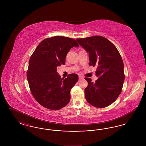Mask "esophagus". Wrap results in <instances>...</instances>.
I'll return each mask as SVG.
<instances>
[{
  "label": "esophagus",
  "instance_id": "esophagus-1",
  "mask_svg": "<svg viewBox=\"0 0 146 146\" xmlns=\"http://www.w3.org/2000/svg\"><path fill=\"white\" fill-rule=\"evenodd\" d=\"M84 78L83 76H79V80H82Z\"/></svg>",
  "mask_w": 146,
  "mask_h": 146
}]
</instances>
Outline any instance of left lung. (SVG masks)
I'll return each mask as SVG.
<instances>
[{"mask_svg":"<svg viewBox=\"0 0 146 146\" xmlns=\"http://www.w3.org/2000/svg\"><path fill=\"white\" fill-rule=\"evenodd\" d=\"M89 56V65L97 66L95 82L85 78L88 85L85 89L87 102L97 108L113 104L120 95L125 79L124 63L117 48L102 36L76 39Z\"/></svg>","mask_w":146,"mask_h":146,"instance_id":"1","label":"left lung"}]
</instances>
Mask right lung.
Returning <instances> with one entry per match:
<instances>
[{
    "instance_id": "obj_1",
    "label": "right lung",
    "mask_w": 146,
    "mask_h": 146,
    "mask_svg": "<svg viewBox=\"0 0 146 146\" xmlns=\"http://www.w3.org/2000/svg\"><path fill=\"white\" fill-rule=\"evenodd\" d=\"M74 46L79 45L72 38H46L30 57L27 72L29 88L35 100L45 108L58 110L70 102V91L78 81V76L73 73L61 79L57 67L65 64L67 53Z\"/></svg>"
}]
</instances>
